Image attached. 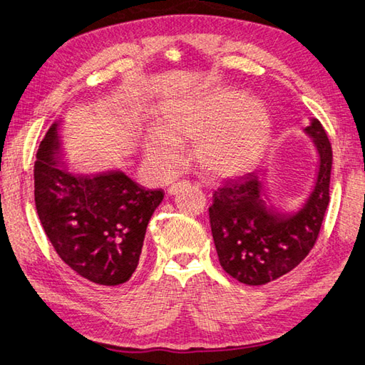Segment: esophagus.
I'll return each mask as SVG.
<instances>
[{
	"instance_id": "34e87169",
	"label": "esophagus",
	"mask_w": 365,
	"mask_h": 365,
	"mask_svg": "<svg viewBox=\"0 0 365 365\" xmlns=\"http://www.w3.org/2000/svg\"><path fill=\"white\" fill-rule=\"evenodd\" d=\"M178 188H180V183H174V185H170V187L168 188V193L170 195V196H174L177 191H178Z\"/></svg>"
}]
</instances>
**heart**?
Segmentation results:
<instances>
[{"label":"heart","mask_w":365,"mask_h":365,"mask_svg":"<svg viewBox=\"0 0 365 365\" xmlns=\"http://www.w3.org/2000/svg\"><path fill=\"white\" fill-rule=\"evenodd\" d=\"M193 138V156L204 174L235 178L260 163L271 140V119L260 101L227 88L169 105L142 140L155 174L174 175L182 161V142Z\"/></svg>","instance_id":"1"}]
</instances>
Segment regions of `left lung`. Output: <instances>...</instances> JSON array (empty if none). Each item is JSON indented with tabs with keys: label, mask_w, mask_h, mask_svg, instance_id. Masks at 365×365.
I'll return each instance as SVG.
<instances>
[{
	"label": "left lung",
	"mask_w": 365,
	"mask_h": 365,
	"mask_svg": "<svg viewBox=\"0 0 365 365\" xmlns=\"http://www.w3.org/2000/svg\"><path fill=\"white\" fill-rule=\"evenodd\" d=\"M304 134L313 138L319 168L313 191L297 210L282 212L264 196L263 175L250 174L214 193L209 207L212 237L223 269L247 286L289 273L313 249L329 205L332 147L316 118Z\"/></svg>",
	"instance_id": "8db88e82"
}]
</instances>
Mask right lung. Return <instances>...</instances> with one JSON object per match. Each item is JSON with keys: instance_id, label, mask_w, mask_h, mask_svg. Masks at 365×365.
Masks as SVG:
<instances>
[{"instance_id": "obj_1", "label": "right lung", "mask_w": 365, "mask_h": 365, "mask_svg": "<svg viewBox=\"0 0 365 365\" xmlns=\"http://www.w3.org/2000/svg\"><path fill=\"white\" fill-rule=\"evenodd\" d=\"M58 123L36 153L35 204L46 236L79 276L119 286L134 273L163 190H145L123 170L73 174L62 165Z\"/></svg>"}]
</instances>
